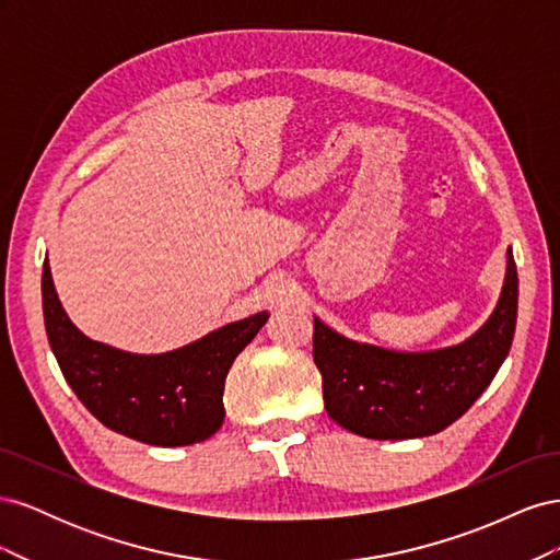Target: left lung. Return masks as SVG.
Masks as SVG:
<instances>
[{
  "label": "left lung",
  "mask_w": 560,
  "mask_h": 560,
  "mask_svg": "<svg viewBox=\"0 0 560 560\" xmlns=\"http://www.w3.org/2000/svg\"><path fill=\"white\" fill-rule=\"evenodd\" d=\"M518 308L512 249L495 311L467 341L428 352L358 343L315 317L313 360L325 409L338 425L366 439H416L448 428L481 397L510 354Z\"/></svg>",
  "instance_id": "obj_1"
}]
</instances>
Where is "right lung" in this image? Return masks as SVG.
Wrapping results in <instances>:
<instances>
[{
  "label": "right lung",
  "instance_id": "obj_1",
  "mask_svg": "<svg viewBox=\"0 0 560 560\" xmlns=\"http://www.w3.org/2000/svg\"><path fill=\"white\" fill-rule=\"evenodd\" d=\"M42 303L50 350L81 404L109 430L151 446H189L222 428L229 369L268 319L264 311L184 348L135 354L97 343L72 325L56 294L48 259Z\"/></svg>",
  "mask_w": 560,
  "mask_h": 560
}]
</instances>
